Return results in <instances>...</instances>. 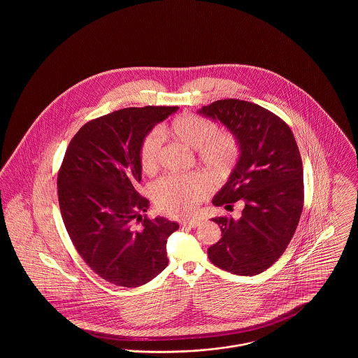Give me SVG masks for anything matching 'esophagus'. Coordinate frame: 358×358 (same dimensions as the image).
<instances>
[{
    "instance_id": "obj_1",
    "label": "esophagus",
    "mask_w": 358,
    "mask_h": 358,
    "mask_svg": "<svg viewBox=\"0 0 358 358\" xmlns=\"http://www.w3.org/2000/svg\"><path fill=\"white\" fill-rule=\"evenodd\" d=\"M200 224V220H189V222H181L182 227H189V228H196Z\"/></svg>"
}]
</instances>
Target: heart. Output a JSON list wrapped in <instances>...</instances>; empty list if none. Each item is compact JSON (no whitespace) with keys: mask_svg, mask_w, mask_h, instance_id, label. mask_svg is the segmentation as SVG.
<instances>
[{"mask_svg":"<svg viewBox=\"0 0 358 358\" xmlns=\"http://www.w3.org/2000/svg\"><path fill=\"white\" fill-rule=\"evenodd\" d=\"M168 133L190 149H197L199 162L217 180L225 178L240 157V145L231 131L217 130V124L197 114L185 113L171 120ZM162 150V136L154 130L139 145V166L152 174L158 169ZM210 184L201 174H171L153 187L157 208L177 217L192 216L210 193Z\"/></svg>","mask_w":358,"mask_h":358,"instance_id":"b5f03b06","label":"heart"}]
</instances>
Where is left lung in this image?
<instances>
[{"label": "left lung", "mask_w": 358, "mask_h": 358, "mask_svg": "<svg viewBox=\"0 0 358 358\" xmlns=\"http://www.w3.org/2000/svg\"><path fill=\"white\" fill-rule=\"evenodd\" d=\"M200 114L220 120L238 139L240 157L216 206L241 200V217L212 219L222 238L208 248L209 260L236 275H257L283 255L303 209V168L287 123L255 103L224 99Z\"/></svg>", "instance_id": "8db88e82"}]
</instances>
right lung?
<instances>
[{
    "label": "right lung",
    "instance_id": "add662e5",
    "mask_svg": "<svg viewBox=\"0 0 358 358\" xmlns=\"http://www.w3.org/2000/svg\"><path fill=\"white\" fill-rule=\"evenodd\" d=\"M177 110L129 107L87 122L71 139L57 173L69 238L87 266L115 286H142L168 266L166 241L178 224L142 217L149 200L136 192L138 152L154 126Z\"/></svg>",
    "mask_w": 358,
    "mask_h": 358
}]
</instances>
